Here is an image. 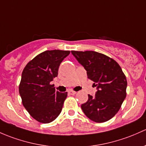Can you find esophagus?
I'll return each instance as SVG.
<instances>
[{"label": "esophagus", "instance_id": "1", "mask_svg": "<svg viewBox=\"0 0 146 146\" xmlns=\"http://www.w3.org/2000/svg\"><path fill=\"white\" fill-rule=\"evenodd\" d=\"M68 94H70V95H74V94H76V92L73 91V90H69Z\"/></svg>", "mask_w": 146, "mask_h": 146}]
</instances>
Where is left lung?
Returning a JSON list of instances; mask_svg holds the SVG:
<instances>
[{"instance_id": "left-lung-1", "label": "left lung", "mask_w": 146, "mask_h": 146, "mask_svg": "<svg viewBox=\"0 0 146 146\" xmlns=\"http://www.w3.org/2000/svg\"><path fill=\"white\" fill-rule=\"evenodd\" d=\"M87 70L97 92L81 105L87 117L96 122L109 120L119 111L126 98L127 82L122 68L114 59L94 51H71Z\"/></svg>"}]
</instances>
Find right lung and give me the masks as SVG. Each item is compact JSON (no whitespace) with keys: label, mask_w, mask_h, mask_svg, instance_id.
Wrapping results in <instances>:
<instances>
[{"label":"right lung","mask_w":146,"mask_h":146,"mask_svg":"<svg viewBox=\"0 0 146 146\" xmlns=\"http://www.w3.org/2000/svg\"><path fill=\"white\" fill-rule=\"evenodd\" d=\"M69 54L66 50H47L29 61L23 70L19 94L24 108L38 122L50 123L61 112L67 92L56 91L50 82L57 77L59 65Z\"/></svg>","instance_id":"right-lung-1"}]
</instances>
